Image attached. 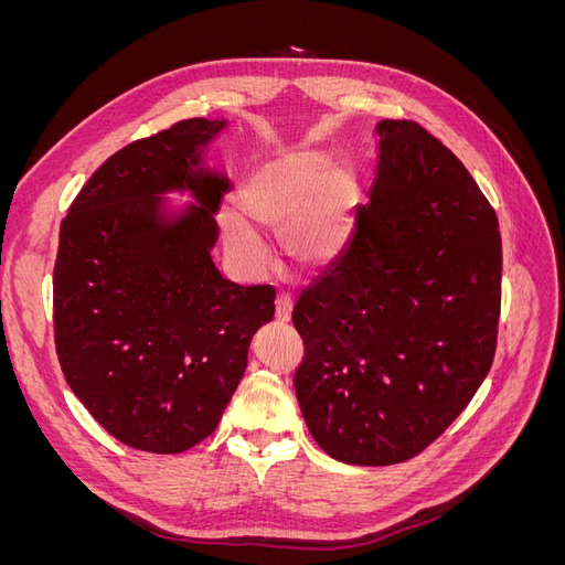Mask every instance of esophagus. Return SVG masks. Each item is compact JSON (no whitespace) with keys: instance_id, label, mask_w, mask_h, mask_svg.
<instances>
[{"instance_id":"1","label":"esophagus","mask_w":565,"mask_h":565,"mask_svg":"<svg viewBox=\"0 0 565 565\" xmlns=\"http://www.w3.org/2000/svg\"><path fill=\"white\" fill-rule=\"evenodd\" d=\"M289 316H292V297H289L287 292H280L276 297V318L280 322H287Z\"/></svg>"}]
</instances>
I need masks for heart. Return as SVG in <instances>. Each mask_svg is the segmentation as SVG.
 Wrapping results in <instances>:
<instances>
[{"label": "heart", "mask_w": 565, "mask_h": 565, "mask_svg": "<svg viewBox=\"0 0 565 565\" xmlns=\"http://www.w3.org/2000/svg\"><path fill=\"white\" fill-rule=\"evenodd\" d=\"M237 204L256 224L282 228V247L295 264L328 266L351 237L355 181L349 169L318 152H289L266 162L245 183ZM244 217L235 210L221 214L224 243L243 268L264 270L268 252Z\"/></svg>", "instance_id": "obj_1"}]
</instances>
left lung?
Returning <instances> with one entry per match:
<instances>
[{"label":"left lung","mask_w":565,"mask_h":565,"mask_svg":"<svg viewBox=\"0 0 565 565\" xmlns=\"http://www.w3.org/2000/svg\"><path fill=\"white\" fill-rule=\"evenodd\" d=\"M377 179L344 254L295 303V372L318 446L347 465L417 457L486 380L502 237L467 167L413 119H382Z\"/></svg>","instance_id":"obj_1"}]
</instances>
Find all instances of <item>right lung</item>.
<instances>
[{
  "instance_id": "1",
  "label": "right lung",
  "mask_w": 565,
  "mask_h": 565,
  "mask_svg": "<svg viewBox=\"0 0 565 565\" xmlns=\"http://www.w3.org/2000/svg\"><path fill=\"white\" fill-rule=\"evenodd\" d=\"M224 119H181L117 150L61 224L58 363L92 417L129 448L174 455L207 438L241 384L276 289L241 287L212 262L231 181L202 167ZM199 202L167 220L159 195Z\"/></svg>"
}]
</instances>
